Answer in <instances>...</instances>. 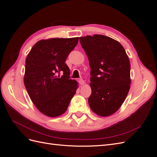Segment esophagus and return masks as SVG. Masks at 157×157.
<instances>
[{
  "label": "esophagus",
  "mask_w": 157,
  "mask_h": 157,
  "mask_svg": "<svg viewBox=\"0 0 157 157\" xmlns=\"http://www.w3.org/2000/svg\"><path fill=\"white\" fill-rule=\"evenodd\" d=\"M79 84L80 85H84L85 84V81H84V80H82V79H80L79 80Z\"/></svg>",
  "instance_id": "34e87169"
}]
</instances>
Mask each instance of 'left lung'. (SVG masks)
I'll return each instance as SVG.
<instances>
[{"label": "left lung", "instance_id": "left-lung-1", "mask_svg": "<svg viewBox=\"0 0 157 157\" xmlns=\"http://www.w3.org/2000/svg\"><path fill=\"white\" fill-rule=\"evenodd\" d=\"M79 40L91 69L89 105L99 116H110L121 107L130 90L129 58L120 42L112 38L94 35Z\"/></svg>", "mask_w": 157, "mask_h": 157}]
</instances>
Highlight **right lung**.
<instances>
[{
    "instance_id": "obj_1",
    "label": "right lung",
    "mask_w": 157,
    "mask_h": 157,
    "mask_svg": "<svg viewBox=\"0 0 157 157\" xmlns=\"http://www.w3.org/2000/svg\"><path fill=\"white\" fill-rule=\"evenodd\" d=\"M78 37L40 40L25 60L24 84L38 110L50 117L63 114L78 88L70 79L66 59L77 46Z\"/></svg>"
}]
</instances>
